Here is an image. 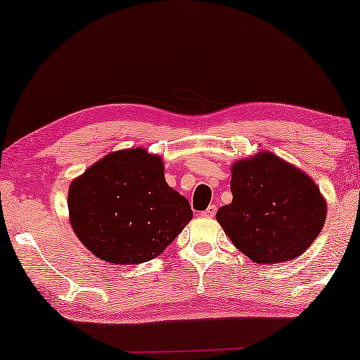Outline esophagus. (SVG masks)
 <instances>
[{
	"label": "esophagus",
	"instance_id": "obj_1",
	"mask_svg": "<svg viewBox=\"0 0 360 360\" xmlns=\"http://www.w3.org/2000/svg\"><path fill=\"white\" fill-rule=\"evenodd\" d=\"M214 214H216V206L214 205H210L205 211H201V216H203V218H213Z\"/></svg>",
	"mask_w": 360,
	"mask_h": 360
}]
</instances>
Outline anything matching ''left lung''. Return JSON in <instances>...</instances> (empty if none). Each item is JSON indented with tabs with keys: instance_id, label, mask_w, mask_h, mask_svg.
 <instances>
[{
	"instance_id": "1",
	"label": "left lung",
	"mask_w": 360,
	"mask_h": 360,
	"mask_svg": "<svg viewBox=\"0 0 360 360\" xmlns=\"http://www.w3.org/2000/svg\"><path fill=\"white\" fill-rule=\"evenodd\" d=\"M231 191L233 203L221 206L216 219L255 264L297 259L326 221V201L316 184L270 152L236 162Z\"/></svg>"
}]
</instances>
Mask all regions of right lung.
Segmentation results:
<instances>
[{
    "label": "right lung",
    "instance_id": "right-lung-1",
    "mask_svg": "<svg viewBox=\"0 0 360 360\" xmlns=\"http://www.w3.org/2000/svg\"><path fill=\"white\" fill-rule=\"evenodd\" d=\"M68 213L83 245L111 265L157 257L193 216L167 185L160 157L139 147L108 154L73 180Z\"/></svg>",
    "mask_w": 360,
    "mask_h": 360
}]
</instances>
